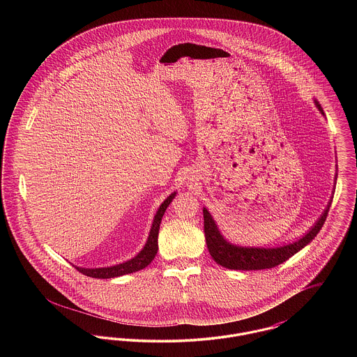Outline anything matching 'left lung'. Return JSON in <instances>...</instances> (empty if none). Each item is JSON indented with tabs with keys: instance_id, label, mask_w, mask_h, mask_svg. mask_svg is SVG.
Instances as JSON below:
<instances>
[{
	"instance_id": "1",
	"label": "left lung",
	"mask_w": 357,
	"mask_h": 357,
	"mask_svg": "<svg viewBox=\"0 0 357 357\" xmlns=\"http://www.w3.org/2000/svg\"><path fill=\"white\" fill-rule=\"evenodd\" d=\"M314 102L319 111L324 115L321 105L317 100H314ZM336 179H337V174H336ZM331 204H332V199L324 210L319 221L314 223L313 227H310V230L304 237L278 248H249V246L246 248V246H237L230 243L223 238L211 214L207 211L206 207H204V237H206L207 249L210 252V255L213 257V259L226 269H233V271L272 269L277 265L285 262L291 255L298 253L303 248H305L307 243H310L314 239L326 220Z\"/></svg>"
}]
</instances>
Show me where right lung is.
Returning a JSON list of instances; mask_svg holds the SVG:
<instances>
[{
    "label": "right lung",
    "mask_w": 357,
    "mask_h": 357,
    "mask_svg": "<svg viewBox=\"0 0 357 357\" xmlns=\"http://www.w3.org/2000/svg\"><path fill=\"white\" fill-rule=\"evenodd\" d=\"M176 192H172L171 195L167 197V199L163 204L159 206L155 217H153V226L150 230V234L147 238V242L144 245V248L137 253V255L118 265L114 266H107V268H95V269H88V268H79L75 266L80 273H83L86 277H92V278H114V277H120L124 274H130V273H135L137 271L144 269L146 266H149L153 262V257L158 253V234H159V226L160 221L165 215L166 208L169 207L171 201L175 198Z\"/></svg>",
    "instance_id": "add662e5"
}]
</instances>
